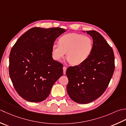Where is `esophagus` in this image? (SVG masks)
I'll use <instances>...</instances> for the list:
<instances>
[{
  "label": "esophagus",
  "instance_id": "obj_1",
  "mask_svg": "<svg viewBox=\"0 0 126 126\" xmlns=\"http://www.w3.org/2000/svg\"><path fill=\"white\" fill-rule=\"evenodd\" d=\"M66 70H67V67H65V66H63V73L64 74H66Z\"/></svg>",
  "mask_w": 126,
  "mask_h": 126
}]
</instances>
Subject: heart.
Masks as SVG:
<instances>
[{
	"mask_svg": "<svg viewBox=\"0 0 126 126\" xmlns=\"http://www.w3.org/2000/svg\"><path fill=\"white\" fill-rule=\"evenodd\" d=\"M94 43L92 38L88 36L78 33H68L59 39V44L53 43L51 53L54 60L59 61L65 58L72 65H80L91 55Z\"/></svg>",
	"mask_w": 126,
	"mask_h": 126,
	"instance_id": "b5f03b06",
	"label": "heart"
}]
</instances>
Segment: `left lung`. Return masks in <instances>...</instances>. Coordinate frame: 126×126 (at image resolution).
<instances>
[{
	"label": "left lung",
	"mask_w": 126,
	"mask_h": 126,
	"mask_svg": "<svg viewBox=\"0 0 126 126\" xmlns=\"http://www.w3.org/2000/svg\"><path fill=\"white\" fill-rule=\"evenodd\" d=\"M86 32L93 39L91 54L80 65L68 67L66 72L68 79V95L74 102L80 104L90 103L104 93L115 69L112 48L96 31Z\"/></svg>",
	"instance_id": "8db88e82"
}]
</instances>
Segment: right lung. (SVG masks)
<instances>
[{
	"mask_svg": "<svg viewBox=\"0 0 126 126\" xmlns=\"http://www.w3.org/2000/svg\"><path fill=\"white\" fill-rule=\"evenodd\" d=\"M66 30L61 28H32L20 36L9 56V74L19 95L27 101L39 102L49 94L63 74V65L53 60L51 47Z\"/></svg>",
	"mask_w": 126,
	"mask_h": 126,
	"instance_id": "1",
	"label": "right lung"
}]
</instances>
